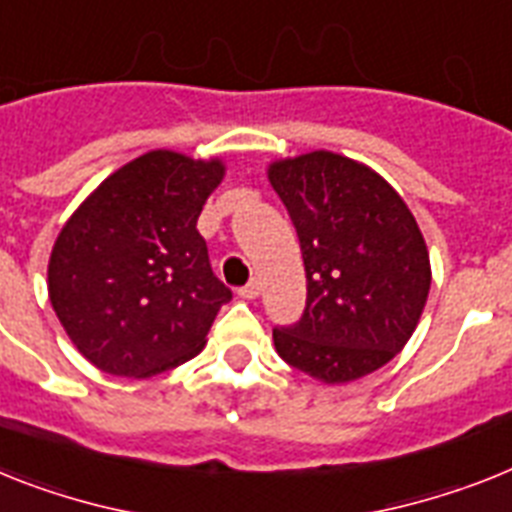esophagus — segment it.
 Instances as JSON below:
<instances>
[{"label": "esophagus", "mask_w": 512, "mask_h": 512, "mask_svg": "<svg viewBox=\"0 0 512 512\" xmlns=\"http://www.w3.org/2000/svg\"><path fill=\"white\" fill-rule=\"evenodd\" d=\"M259 293H261V282L259 280H251V282H248V285H243L238 290L240 298H246V301H253V298H259Z\"/></svg>", "instance_id": "34e87169"}]
</instances>
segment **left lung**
I'll use <instances>...</instances> for the list:
<instances>
[{
	"label": "left lung",
	"mask_w": 512,
	"mask_h": 512,
	"mask_svg": "<svg viewBox=\"0 0 512 512\" xmlns=\"http://www.w3.org/2000/svg\"><path fill=\"white\" fill-rule=\"evenodd\" d=\"M301 240L306 308L274 327L293 369L327 384L361 379L411 340L432 266L411 209L384 177L332 151L269 164Z\"/></svg>",
	"instance_id": "8db88e82"
}]
</instances>
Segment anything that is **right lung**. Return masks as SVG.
Segmentation results:
<instances>
[{
    "instance_id": "1",
    "label": "right lung",
    "mask_w": 512,
    "mask_h": 512,
    "mask_svg": "<svg viewBox=\"0 0 512 512\" xmlns=\"http://www.w3.org/2000/svg\"><path fill=\"white\" fill-rule=\"evenodd\" d=\"M222 175L219 159L149 151L67 219L49 259V301L96 369L146 379L204 348L232 298L196 230Z\"/></svg>"
}]
</instances>
